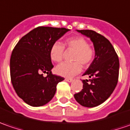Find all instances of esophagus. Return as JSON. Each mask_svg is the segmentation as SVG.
<instances>
[{
	"instance_id": "esophagus-1",
	"label": "esophagus",
	"mask_w": 130,
	"mask_h": 130,
	"mask_svg": "<svg viewBox=\"0 0 130 130\" xmlns=\"http://www.w3.org/2000/svg\"><path fill=\"white\" fill-rule=\"evenodd\" d=\"M65 80H66V81H68V82H70H70H72V81H73V79L72 78H65Z\"/></svg>"
}]
</instances>
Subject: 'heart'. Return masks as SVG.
<instances>
[{"label": "heart", "mask_w": 130, "mask_h": 130, "mask_svg": "<svg viewBox=\"0 0 130 130\" xmlns=\"http://www.w3.org/2000/svg\"><path fill=\"white\" fill-rule=\"evenodd\" d=\"M65 46L68 50H75L72 63L62 62L57 65L55 72L57 75L64 77H71L79 73L83 66H88L92 62L95 56V50L88 44V42L83 37H72L66 39ZM50 58L52 61L59 62L62 60L65 55V47L59 42L53 43L50 51Z\"/></svg>", "instance_id": "1"}]
</instances>
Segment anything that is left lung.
I'll return each mask as SVG.
<instances>
[{
  "instance_id": "obj_1",
  "label": "left lung",
  "mask_w": 130,
  "mask_h": 130,
  "mask_svg": "<svg viewBox=\"0 0 130 130\" xmlns=\"http://www.w3.org/2000/svg\"><path fill=\"white\" fill-rule=\"evenodd\" d=\"M89 37L95 50V57L83 75V89L74 95L78 103L86 107L100 105L111 96L118 82L119 62L117 52L110 42L92 30H77Z\"/></svg>"
}]
</instances>
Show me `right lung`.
Segmentation results:
<instances>
[{
  "mask_svg": "<svg viewBox=\"0 0 130 130\" xmlns=\"http://www.w3.org/2000/svg\"><path fill=\"white\" fill-rule=\"evenodd\" d=\"M68 31L39 26L24 36L14 47L10 60L11 83L17 95L27 104L45 105L55 96L57 83L64 80L52 73L50 51L52 44ZM43 73L47 75L44 77Z\"/></svg>",
  "mask_w": 130,
  "mask_h": 130,
  "instance_id": "add662e5",
  "label": "right lung"
}]
</instances>
